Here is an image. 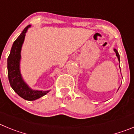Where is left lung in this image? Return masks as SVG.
Masks as SVG:
<instances>
[{
	"label": "left lung",
	"instance_id": "1",
	"mask_svg": "<svg viewBox=\"0 0 134 134\" xmlns=\"http://www.w3.org/2000/svg\"><path fill=\"white\" fill-rule=\"evenodd\" d=\"M114 51L115 52V53H116V56H117V58H118V61L119 62H120V54H119V53H118V50H116V49H114Z\"/></svg>",
	"mask_w": 134,
	"mask_h": 134
}]
</instances>
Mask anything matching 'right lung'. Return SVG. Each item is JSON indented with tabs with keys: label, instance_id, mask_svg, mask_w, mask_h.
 Wrapping results in <instances>:
<instances>
[{
	"label": "right lung",
	"instance_id": "obj_1",
	"mask_svg": "<svg viewBox=\"0 0 134 134\" xmlns=\"http://www.w3.org/2000/svg\"><path fill=\"white\" fill-rule=\"evenodd\" d=\"M30 26L31 25L27 26L13 43L10 53L7 59V69L8 80L14 91L24 100L33 101L46 95L50 90L43 91L32 90L24 80L20 72V64L21 60L22 47L25 38L26 33Z\"/></svg>",
	"mask_w": 134,
	"mask_h": 134
}]
</instances>
